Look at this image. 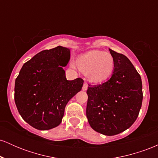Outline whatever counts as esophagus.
<instances>
[{
  "label": "esophagus",
  "instance_id": "esophagus-1",
  "mask_svg": "<svg viewBox=\"0 0 158 158\" xmlns=\"http://www.w3.org/2000/svg\"><path fill=\"white\" fill-rule=\"evenodd\" d=\"M87 89H88V84H87L86 82H85L84 85H83L82 90H87Z\"/></svg>",
  "mask_w": 158,
  "mask_h": 158
}]
</instances>
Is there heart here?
Listing matches in <instances>:
<instances>
[{"mask_svg": "<svg viewBox=\"0 0 158 158\" xmlns=\"http://www.w3.org/2000/svg\"><path fill=\"white\" fill-rule=\"evenodd\" d=\"M71 66L77 65L72 61ZM77 66L91 82L101 83L110 77L114 68V58L108 52L100 50H91L79 56Z\"/></svg>", "mask_w": 158, "mask_h": 158, "instance_id": "1", "label": "heart"}]
</instances>
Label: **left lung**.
<instances>
[{
    "label": "left lung",
    "instance_id": "left-lung-1",
    "mask_svg": "<svg viewBox=\"0 0 158 158\" xmlns=\"http://www.w3.org/2000/svg\"><path fill=\"white\" fill-rule=\"evenodd\" d=\"M114 68L110 79L88 85L86 116L90 127L104 135H118L132 126L142 106L141 77L129 59L109 49Z\"/></svg>",
    "mask_w": 158,
    "mask_h": 158
}]
</instances>
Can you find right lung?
I'll return each instance as SVG.
<instances>
[{"label": "right lung", "mask_w": 158, "mask_h": 158, "mask_svg": "<svg viewBox=\"0 0 158 158\" xmlns=\"http://www.w3.org/2000/svg\"><path fill=\"white\" fill-rule=\"evenodd\" d=\"M70 59V49L64 47L42 50L24 63L16 78V107L23 120L36 129L59 126L67 103L82 88L81 78L67 80L63 67Z\"/></svg>", "instance_id": "1"}]
</instances>
